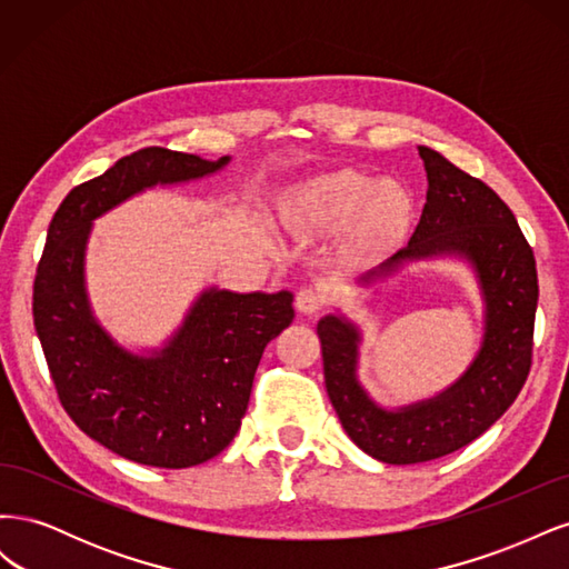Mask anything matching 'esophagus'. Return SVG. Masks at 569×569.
Instances as JSON below:
<instances>
[{"label":"esophagus","mask_w":569,"mask_h":569,"mask_svg":"<svg viewBox=\"0 0 569 569\" xmlns=\"http://www.w3.org/2000/svg\"><path fill=\"white\" fill-rule=\"evenodd\" d=\"M322 295H320V289H316V287H301L299 291H297V308H299V313H303V316H313V313H318L320 311V306H322Z\"/></svg>","instance_id":"1"}]
</instances>
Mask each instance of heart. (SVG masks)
<instances>
[{
    "label": "heart",
    "instance_id": "1",
    "mask_svg": "<svg viewBox=\"0 0 569 569\" xmlns=\"http://www.w3.org/2000/svg\"><path fill=\"white\" fill-rule=\"evenodd\" d=\"M412 209L416 203L403 184L339 168L301 182L287 199L284 220L303 237H332L347 230V256L370 258L399 242Z\"/></svg>",
    "mask_w": 569,
    "mask_h": 569
}]
</instances>
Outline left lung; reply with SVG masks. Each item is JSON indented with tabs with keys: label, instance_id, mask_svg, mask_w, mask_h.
<instances>
[{
	"label": "left lung",
	"instance_id": "left-lung-1",
	"mask_svg": "<svg viewBox=\"0 0 569 569\" xmlns=\"http://www.w3.org/2000/svg\"><path fill=\"white\" fill-rule=\"evenodd\" d=\"M418 151L429 184L418 228L408 247L360 280L382 282L408 263L435 258L468 263L485 303V335L472 363L432 399L385 408L358 380L360 327L341 313L318 322L325 387L341 427L360 451L389 465L453 453L503 416L529 375L539 301L531 247L503 199L439 151Z\"/></svg>",
	"mask_w": 569,
	"mask_h": 569
}]
</instances>
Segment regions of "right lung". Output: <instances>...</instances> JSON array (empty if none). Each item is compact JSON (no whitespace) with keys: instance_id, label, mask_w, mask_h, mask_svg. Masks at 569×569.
I'll list each match as a JSON object with an SVG mask.
<instances>
[{"instance_id":"1","label":"right lung","mask_w":569,"mask_h":569,"mask_svg":"<svg viewBox=\"0 0 569 569\" xmlns=\"http://www.w3.org/2000/svg\"><path fill=\"white\" fill-rule=\"evenodd\" d=\"M228 163L140 149L71 189L47 230L32 318L61 406L90 439L151 468H192L234 439L263 349L295 320V295L206 287L161 347L134 353L94 316L84 251L92 222L116 206Z\"/></svg>"}]
</instances>
